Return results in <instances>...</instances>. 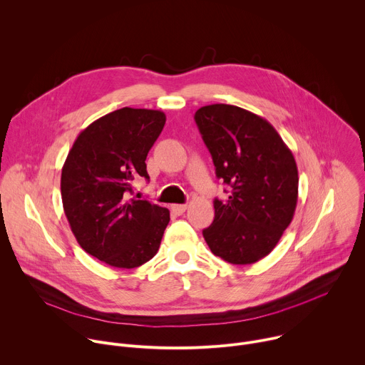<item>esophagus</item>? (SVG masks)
<instances>
[{
  "mask_svg": "<svg viewBox=\"0 0 365 365\" xmlns=\"http://www.w3.org/2000/svg\"><path fill=\"white\" fill-rule=\"evenodd\" d=\"M186 210H187L186 205H172V211H173L176 215H182Z\"/></svg>",
  "mask_w": 365,
  "mask_h": 365,
  "instance_id": "1",
  "label": "esophagus"
}]
</instances>
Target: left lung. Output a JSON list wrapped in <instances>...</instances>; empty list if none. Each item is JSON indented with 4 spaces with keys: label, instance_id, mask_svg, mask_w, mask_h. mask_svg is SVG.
Returning a JSON list of instances; mask_svg holds the SVG:
<instances>
[{
    "label": "left lung",
    "instance_id": "1",
    "mask_svg": "<svg viewBox=\"0 0 365 365\" xmlns=\"http://www.w3.org/2000/svg\"><path fill=\"white\" fill-rule=\"evenodd\" d=\"M195 121L217 178L231 187L227 200H214L215 218L203 238L227 263L252 264L273 251L293 220L299 187L293 154L267 120L240 107L206 106Z\"/></svg>",
    "mask_w": 365,
    "mask_h": 365
}]
</instances>
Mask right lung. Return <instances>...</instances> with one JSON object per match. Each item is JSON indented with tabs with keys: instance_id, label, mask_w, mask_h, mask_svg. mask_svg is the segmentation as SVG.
Masks as SVG:
<instances>
[{
	"instance_id": "1",
	"label": "right lung",
	"mask_w": 365,
	"mask_h": 365,
	"mask_svg": "<svg viewBox=\"0 0 365 365\" xmlns=\"http://www.w3.org/2000/svg\"><path fill=\"white\" fill-rule=\"evenodd\" d=\"M166 115L121 108L89 124L62 169L65 215L79 245L111 267L135 269L159 251L170 221L166 207L130 197L133 180L148 179L145 158Z\"/></svg>"
}]
</instances>
